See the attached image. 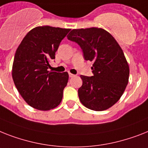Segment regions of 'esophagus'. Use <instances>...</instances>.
I'll return each instance as SVG.
<instances>
[{
  "label": "esophagus",
  "instance_id": "1",
  "mask_svg": "<svg viewBox=\"0 0 148 148\" xmlns=\"http://www.w3.org/2000/svg\"><path fill=\"white\" fill-rule=\"evenodd\" d=\"M69 76L70 77V78H72V77L75 76V75H74V74H72V73H69Z\"/></svg>",
  "mask_w": 148,
  "mask_h": 148
}]
</instances>
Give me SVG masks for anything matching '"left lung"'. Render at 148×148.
<instances>
[{"instance_id":"left-lung-1","label":"left lung","mask_w":148,"mask_h":148,"mask_svg":"<svg viewBox=\"0 0 148 148\" xmlns=\"http://www.w3.org/2000/svg\"><path fill=\"white\" fill-rule=\"evenodd\" d=\"M67 38L82 49L85 60L93 62V76L81 75L78 90L85 107L95 111L109 109L119 101L129 82V66L116 39L101 28L73 29Z\"/></svg>"}]
</instances>
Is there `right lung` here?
Wrapping results in <instances>:
<instances>
[{"instance_id": "right-lung-1", "label": "right lung", "mask_w": 148, "mask_h": 148, "mask_svg": "<svg viewBox=\"0 0 148 148\" xmlns=\"http://www.w3.org/2000/svg\"><path fill=\"white\" fill-rule=\"evenodd\" d=\"M70 31L45 25L29 32L16 51L12 77L19 93L29 106L39 110L57 107L63 98L69 74L48 71L61 41Z\"/></svg>"}]
</instances>
